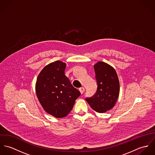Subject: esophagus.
Here are the masks:
<instances>
[{"mask_svg":"<svg viewBox=\"0 0 155 155\" xmlns=\"http://www.w3.org/2000/svg\"><path fill=\"white\" fill-rule=\"evenodd\" d=\"M79 91H80V92L81 93V94H83L84 92V91H85V88H84V87H81V88H79Z\"/></svg>","mask_w":155,"mask_h":155,"instance_id":"34e87169","label":"esophagus"}]
</instances>
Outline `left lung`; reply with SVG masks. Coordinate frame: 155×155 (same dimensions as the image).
Returning a JSON list of instances; mask_svg holds the SVG:
<instances>
[{
	"instance_id": "8db88e82",
	"label": "left lung",
	"mask_w": 155,
	"mask_h": 155,
	"mask_svg": "<svg viewBox=\"0 0 155 155\" xmlns=\"http://www.w3.org/2000/svg\"><path fill=\"white\" fill-rule=\"evenodd\" d=\"M97 90L86 100L91 108L98 113H105L115 105L119 95V81L115 69L109 64L98 61L94 65Z\"/></svg>"
}]
</instances>
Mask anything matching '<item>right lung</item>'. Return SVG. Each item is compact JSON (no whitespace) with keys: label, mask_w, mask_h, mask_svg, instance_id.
I'll return each mask as SVG.
<instances>
[{"label":"right lung","mask_w":155,"mask_h":155,"mask_svg":"<svg viewBox=\"0 0 155 155\" xmlns=\"http://www.w3.org/2000/svg\"><path fill=\"white\" fill-rule=\"evenodd\" d=\"M66 64L61 61L48 64L36 82V93L41 106L46 113L57 118L66 117L81 95L66 76Z\"/></svg>","instance_id":"add662e5"}]
</instances>
